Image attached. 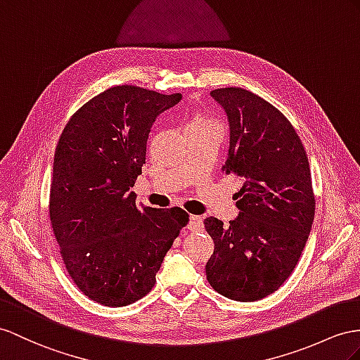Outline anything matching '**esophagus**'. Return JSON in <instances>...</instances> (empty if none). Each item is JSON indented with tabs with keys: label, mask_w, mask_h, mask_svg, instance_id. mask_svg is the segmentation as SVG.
Segmentation results:
<instances>
[{
	"label": "esophagus",
	"mask_w": 360,
	"mask_h": 360,
	"mask_svg": "<svg viewBox=\"0 0 360 360\" xmlns=\"http://www.w3.org/2000/svg\"><path fill=\"white\" fill-rule=\"evenodd\" d=\"M204 228V220H202L200 216H190V222H188V229L190 231H200V229Z\"/></svg>",
	"instance_id": "esophagus-1"
}]
</instances>
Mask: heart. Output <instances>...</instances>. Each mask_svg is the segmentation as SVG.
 I'll return each instance as SVG.
<instances>
[{
  "label": "heart",
  "mask_w": 360,
  "mask_h": 360,
  "mask_svg": "<svg viewBox=\"0 0 360 360\" xmlns=\"http://www.w3.org/2000/svg\"><path fill=\"white\" fill-rule=\"evenodd\" d=\"M208 124H217L213 118L208 115H196L193 117L186 127H196V126H208Z\"/></svg>",
  "instance_id": "obj_1"
}]
</instances>
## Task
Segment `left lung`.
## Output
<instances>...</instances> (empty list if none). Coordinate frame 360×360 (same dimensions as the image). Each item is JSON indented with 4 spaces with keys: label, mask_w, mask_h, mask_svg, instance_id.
I'll list each match as a JSON object with an SVG mask.
<instances>
[{
    "label": "left lung",
    "mask_w": 360,
    "mask_h": 360,
    "mask_svg": "<svg viewBox=\"0 0 360 360\" xmlns=\"http://www.w3.org/2000/svg\"><path fill=\"white\" fill-rule=\"evenodd\" d=\"M210 96L228 118L224 172L243 178V186L228 226L213 216L204 220L214 240L207 280L226 298L259 301L289 278L309 238L315 217L309 160L289 120L269 101L242 88Z\"/></svg>",
    "instance_id": "8db88e82"
}]
</instances>
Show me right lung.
<instances>
[{
  "mask_svg": "<svg viewBox=\"0 0 360 360\" xmlns=\"http://www.w3.org/2000/svg\"><path fill=\"white\" fill-rule=\"evenodd\" d=\"M138 86H114L71 117L53 162L50 220L65 268L92 301L123 307L146 297L188 214L138 208L131 191L146 164L156 117L181 101Z\"/></svg>",
  "mask_w": 360,
  "mask_h": 360,
  "instance_id": "1",
  "label": "right lung"
}]
</instances>
